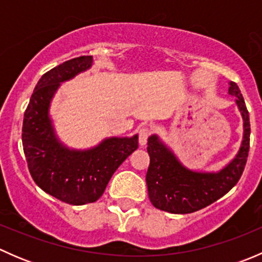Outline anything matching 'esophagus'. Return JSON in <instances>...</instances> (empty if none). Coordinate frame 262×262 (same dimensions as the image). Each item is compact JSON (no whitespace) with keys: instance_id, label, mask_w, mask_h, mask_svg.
<instances>
[{"instance_id":"esophagus-1","label":"esophagus","mask_w":262,"mask_h":262,"mask_svg":"<svg viewBox=\"0 0 262 262\" xmlns=\"http://www.w3.org/2000/svg\"><path fill=\"white\" fill-rule=\"evenodd\" d=\"M150 134H152V129H150L149 126H142V128L139 129L138 141H139V144H141V146H146L147 141H148V138H149Z\"/></svg>"}]
</instances>
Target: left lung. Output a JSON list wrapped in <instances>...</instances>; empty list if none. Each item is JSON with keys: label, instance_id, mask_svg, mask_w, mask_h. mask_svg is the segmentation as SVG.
I'll list each match as a JSON object with an SVG mask.
<instances>
[{"label": "left lung", "instance_id": "obj_1", "mask_svg": "<svg viewBox=\"0 0 262 262\" xmlns=\"http://www.w3.org/2000/svg\"><path fill=\"white\" fill-rule=\"evenodd\" d=\"M228 94L236 96V104L244 119V139L236 157L218 172L189 170L156 134L148 138L150 162L146 181L149 200L155 208L172 214L194 213L221 199L238 182L250 149V116L237 83L229 82Z\"/></svg>", "mask_w": 262, "mask_h": 262}]
</instances>
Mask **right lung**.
<instances>
[{"mask_svg": "<svg viewBox=\"0 0 262 262\" xmlns=\"http://www.w3.org/2000/svg\"><path fill=\"white\" fill-rule=\"evenodd\" d=\"M82 55L41 76L24 114L23 147L29 171L41 190L63 203L83 205L104 194L116 168L138 148V136L106 138L90 149H70L57 138L49 106L60 83L92 66Z\"/></svg>", "mask_w": 262, "mask_h": 262, "instance_id": "add662e5", "label": "right lung"}]
</instances>
